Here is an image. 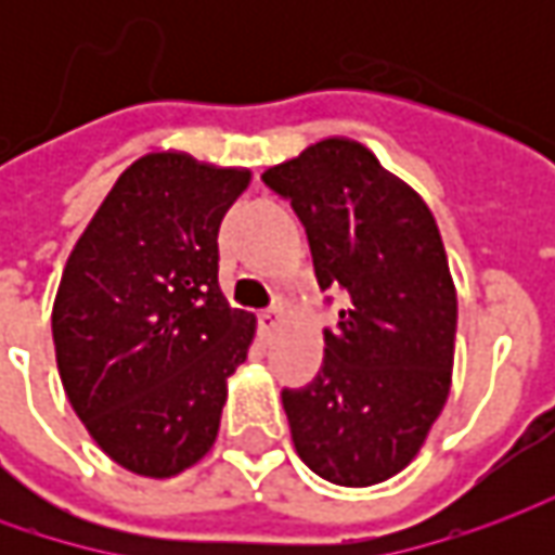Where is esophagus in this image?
Masks as SVG:
<instances>
[{"mask_svg": "<svg viewBox=\"0 0 555 555\" xmlns=\"http://www.w3.org/2000/svg\"><path fill=\"white\" fill-rule=\"evenodd\" d=\"M284 321V309H266L259 314V333H262V339H271V333L278 331V324Z\"/></svg>", "mask_w": 555, "mask_h": 555, "instance_id": "1", "label": "esophagus"}]
</instances>
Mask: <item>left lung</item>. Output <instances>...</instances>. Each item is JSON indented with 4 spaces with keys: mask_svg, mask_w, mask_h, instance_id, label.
I'll return each instance as SVG.
<instances>
[{
    "mask_svg": "<svg viewBox=\"0 0 555 555\" xmlns=\"http://www.w3.org/2000/svg\"><path fill=\"white\" fill-rule=\"evenodd\" d=\"M262 182L306 224L321 289L349 296L318 376L281 392L296 454L343 488L392 479L451 392L457 289L436 219L352 139L314 141Z\"/></svg>",
    "mask_w": 555,
    "mask_h": 555,
    "instance_id": "obj_1",
    "label": "left lung"
}]
</instances>
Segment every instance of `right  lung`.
Segmentation results:
<instances>
[{
  "label": "right lung",
  "mask_w": 555,
  "mask_h": 555,
  "mask_svg": "<svg viewBox=\"0 0 555 555\" xmlns=\"http://www.w3.org/2000/svg\"><path fill=\"white\" fill-rule=\"evenodd\" d=\"M249 169L182 151L132 163L79 234L52 336L76 416L122 469L172 479L219 436L256 314L219 287V224Z\"/></svg>",
  "instance_id": "add662e5"
}]
</instances>
